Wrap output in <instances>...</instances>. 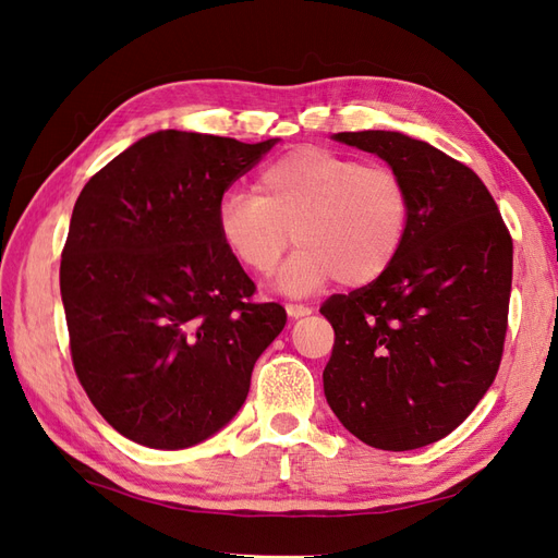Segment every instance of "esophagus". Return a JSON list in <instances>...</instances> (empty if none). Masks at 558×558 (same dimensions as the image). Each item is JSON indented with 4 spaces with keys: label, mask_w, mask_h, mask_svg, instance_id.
Instances as JSON below:
<instances>
[{
    "label": "esophagus",
    "mask_w": 558,
    "mask_h": 558,
    "mask_svg": "<svg viewBox=\"0 0 558 558\" xmlns=\"http://www.w3.org/2000/svg\"><path fill=\"white\" fill-rule=\"evenodd\" d=\"M286 312H289V316H293V318H300V316L312 314V307L298 305V302H286Z\"/></svg>",
    "instance_id": "obj_1"
}]
</instances>
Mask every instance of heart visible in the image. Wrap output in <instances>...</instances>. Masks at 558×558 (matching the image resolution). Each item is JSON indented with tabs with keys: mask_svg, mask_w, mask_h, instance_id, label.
<instances>
[{
	"mask_svg": "<svg viewBox=\"0 0 558 558\" xmlns=\"http://www.w3.org/2000/svg\"><path fill=\"white\" fill-rule=\"evenodd\" d=\"M410 216L408 181L396 167L310 146L265 165L253 195L223 197L216 228L230 256L263 279L295 240L279 286L307 295L332 279L349 289L381 279L400 256Z\"/></svg>",
	"mask_w": 558,
	"mask_h": 558,
	"instance_id": "1",
	"label": "heart"
}]
</instances>
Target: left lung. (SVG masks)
<instances>
[{
  "instance_id": "obj_1",
  "label": "left lung",
  "mask_w": 558,
  "mask_h": 558,
  "mask_svg": "<svg viewBox=\"0 0 558 558\" xmlns=\"http://www.w3.org/2000/svg\"><path fill=\"white\" fill-rule=\"evenodd\" d=\"M408 181L410 230L375 283L330 295L324 391L365 445L408 451L459 428L494 384L512 289V238L468 165L400 132H337Z\"/></svg>"
}]
</instances>
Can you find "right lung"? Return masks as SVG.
I'll list each match as a JSON object with an SVG mask.
<instances>
[{
    "mask_svg": "<svg viewBox=\"0 0 558 558\" xmlns=\"http://www.w3.org/2000/svg\"><path fill=\"white\" fill-rule=\"evenodd\" d=\"M272 146L160 130L83 185L60 263L72 363L132 442L183 449L223 428L286 326L216 228L223 193Z\"/></svg>",
    "mask_w": 558,
    "mask_h": 558,
    "instance_id": "add662e5",
    "label": "right lung"
}]
</instances>
